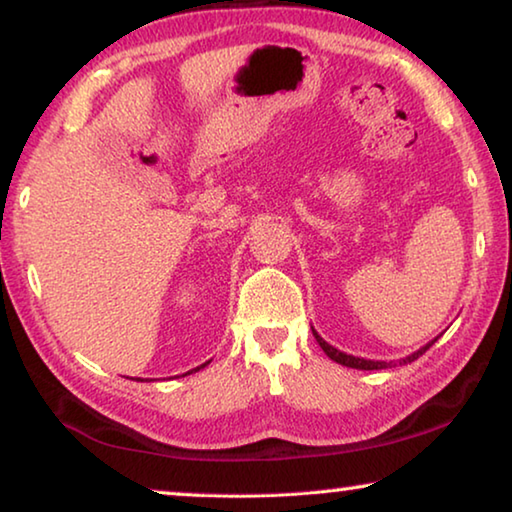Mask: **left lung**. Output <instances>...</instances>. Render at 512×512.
<instances>
[{
    "instance_id": "8db88e82",
    "label": "left lung",
    "mask_w": 512,
    "mask_h": 512,
    "mask_svg": "<svg viewBox=\"0 0 512 512\" xmlns=\"http://www.w3.org/2000/svg\"><path fill=\"white\" fill-rule=\"evenodd\" d=\"M314 332V337H316V342H319V346L323 348V353L328 355L330 360H335V362H339V364H344V367H351V369H362V371H373V369H387L389 367V362H373V360H362V358H353V355H346V353H342V351H337V348H332L328 342H323V339L316 335V330H312ZM435 342H431V344H426L424 348H419L417 353H412V355H408V358L405 360H399V364H408V362H415L419 355H424L428 348H431Z\"/></svg>"
}]
</instances>
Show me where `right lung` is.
Wrapping results in <instances>:
<instances>
[{"mask_svg": "<svg viewBox=\"0 0 512 512\" xmlns=\"http://www.w3.org/2000/svg\"><path fill=\"white\" fill-rule=\"evenodd\" d=\"M205 364H209V362H205ZM205 364H200V367L198 369H202V367H205ZM198 369H193V371H198ZM191 373V371H189Z\"/></svg>", "mask_w": 512, "mask_h": 512, "instance_id": "obj_1", "label": "right lung"}]
</instances>
